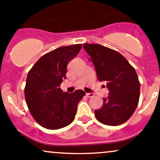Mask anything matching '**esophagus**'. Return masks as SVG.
<instances>
[{
	"label": "esophagus",
	"instance_id": "34e87169",
	"mask_svg": "<svg viewBox=\"0 0 160 160\" xmlns=\"http://www.w3.org/2000/svg\"><path fill=\"white\" fill-rule=\"evenodd\" d=\"M86 95L88 97V98H92V97H94L95 95L93 94V93L89 92V93H86Z\"/></svg>",
	"mask_w": 160,
	"mask_h": 160
}]
</instances>
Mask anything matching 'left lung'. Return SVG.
Here are the masks:
<instances>
[{
	"mask_svg": "<svg viewBox=\"0 0 160 160\" xmlns=\"http://www.w3.org/2000/svg\"><path fill=\"white\" fill-rule=\"evenodd\" d=\"M100 82H106L109 92L102 108L95 111L99 122L118 126L126 122L136 109L140 82L134 68L120 53L99 44L84 43Z\"/></svg>",
	"mask_w": 160,
	"mask_h": 160,
	"instance_id": "left-lung-1",
	"label": "left lung"
}]
</instances>
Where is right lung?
I'll list each match as a JSON object with an SVG mask.
<instances>
[{
	"label": "right lung",
	"mask_w": 160,
	"mask_h": 160,
	"mask_svg": "<svg viewBox=\"0 0 160 160\" xmlns=\"http://www.w3.org/2000/svg\"><path fill=\"white\" fill-rule=\"evenodd\" d=\"M81 47L82 44H75L54 49L42 56L28 73L25 101L31 114L43 127L58 129L74 120L85 92L80 89L64 92L60 85L67 78L68 64Z\"/></svg>",
	"instance_id": "1"
}]
</instances>
